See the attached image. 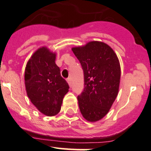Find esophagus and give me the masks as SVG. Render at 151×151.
<instances>
[{"label": "esophagus", "instance_id": "obj_1", "mask_svg": "<svg viewBox=\"0 0 151 151\" xmlns=\"http://www.w3.org/2000/svg\"><path fill=\"white\" fill-rule=\"evenodd\" d=\"M66 80H67V82H68V85H69L70 86H71V79H70V78H67V79H66Z\"/></svg>", "mask_w": 151, "mask_h": 151}]
</instances>
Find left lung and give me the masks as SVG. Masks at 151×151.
I'll return each mask as SVG.
<instances>
[{"label":"left lung","mask_w":151,"mask_h":151,"mask_svg":"<svg viewBox=\"0 0 151 151\" xmlns=\"http://www.w3.org/2000/svg\"><path fill=\"white\" fill-rule=\"evenodd\" d=\"M72 51L84 72L85 88L77 96L85 119L99 121L109 112L118 93L121 67L115 52L106 44L91 42Z\"/></svg>","instance_id":"obj_1"}]
</instances>
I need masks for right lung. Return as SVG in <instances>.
<instances>
[{"mask_svg": "<svg viewBox=\"0 0 151 151\" xmlns=\"http://www.w3.org/2000/svg\"><path fill=\"white\" fill-rule=\"evenodd\" d=\"M55 54L39 49L27 63L25 83L28 98L42 113L53 116L60 112L68 84L55 64Z\"/></svg>", "mask_w": 151, "mask_h": 151, "instance_id": "1", "label": "right lung"}]
</instances>
